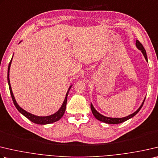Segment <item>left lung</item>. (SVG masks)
Returning a JSON list of instances; mask_svg holds the SVG:
<instances>
[{
    "label": "left lung",
    "instance_id": "obj_1",
    "mask_svg": "<svg viewBox=\"0 0 158 158\" xmlns=\"http://www.w3.org/2000/svg\"><path fill=\"white\" fill-rule=\"evenodd\" d=\"M135 45H136V47H137V49L141 51L142 52L143 55H144V58H145V59H146V61H148L147 55V52H146V50H145V49H144V48L143 47L142 44L138 41V40H136ZM145 99H146V97L144 98V101H143V102H142V104H141V106H140L139 108L138 109H137V110L135 112H134L133 113L129 114V115H128V116H127V117H122V118H116V117H114V118H113V117H106V116H104V115H103V114H100V113H99V112H97V111L95 110V108H94L93 105L92 104H90V108H91L92 113H93V115L94 116V117H95V118H96L97 119L99 120V121L103 122H104V123H106V124H120V123H122V122H126V121H127V120L132 118V117H133L135 115V114L140 110V109L142 108L143 104H144V101H145Z\"/></svg>",
    "mask_w": 158,
    "mask_h": 158
}]
</instances>
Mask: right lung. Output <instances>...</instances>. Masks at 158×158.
<instances>
[{
	"label": "right lung",
	"mask_w": 158,
	"mask_h": 158,
	"mask_svg": "<svg viewBox=\"0 0 158 158\" xmlns=\"http://www.w3.org/2000/svg\"><path fill=\"white\" fill-rule=\"evenodd\" d=\"M20 42V43H21ZM19 43V44H20ZM13 58V56H12ZM12 58H11V61L9 64V66H8V70H7V81H8V85H9V88H10V94L11 96V98H12L14 104L16 108H17L20 113H21L23 115H24L25 117H27L28 119H30L31 122H32L33 123H35V124H51V123H54L55 122L59 121V120L61 118L63 115L64 114L65 110V108H66V103H67V99H68V93L70 90V88L72 87L71 85H70L69 88L66 93V95H65V99L63 104L61 105V108L59 109V110L56 112L55 113H54L51 115H48V116H37V115H34V114H31L30 113H28L26 110H25L24 109H23L21 107L19 106V105L17 104V102L15 99V97L14 96V94L12 93V90H11V87L10 85V66H11V61H12Z\"/></svg>",
	"instance_id": "right-lung-1"
}]
</instances>
